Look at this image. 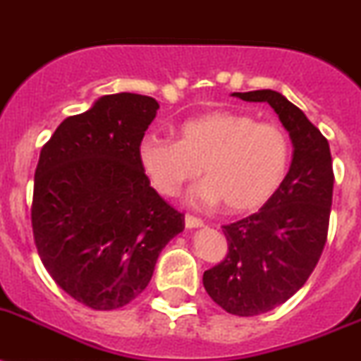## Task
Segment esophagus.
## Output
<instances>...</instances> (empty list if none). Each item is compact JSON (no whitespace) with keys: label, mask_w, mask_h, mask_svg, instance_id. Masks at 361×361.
Returning <instances> with one entry per match:
<instances>
[{"label":"esophagus","mask_w":361,"mask_h":361,"mask_svg":"<svg viewBox=\"0 0 361 361\" xmlns=\"http://www.w3.org/2000/svg\"><path fill=\"white\" fill-rule=\"evenodd\" d=\"M184 225H186V228H201L204 223L195 216H184Z\"/></svg>","instance_id":"34e87169"}]
</instances>
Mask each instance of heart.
<instances>
[{
    "instance_id": "1",
    "label": "heart",
    "mask_w": 361,
    "mask_h": 361,
    "mask_svg": "<svg viewBox=\"0 0 361 361\" xmlns=\"http://www.w3.org/2000/svg\"><path fill=\"white\" fill-rule=\"evenodd\" d=\"M290 160L291 144L282 127L234 110H210L183 121L178 142L149 134L138 144L140 168L160 195H175L201 168L207 180L188 193V202L221 201L225 212L238 216L275 197Z\"/></svg>"
}]
</instances>
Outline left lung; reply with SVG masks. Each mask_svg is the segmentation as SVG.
<instances>
[{
    "label": "left lung",
    "instance_id": "1",
    "mask_svg": "<svg viewBox=\"0 0 361 361\" xmlns=\"http://www.w3.org/2000/svg\"><path fill=\"white\" fill-rule=\"evenodd\" d=\"M232 95L267 103L293 144L281 190L256 214L223 227L227 256L202 275L216 305L232 315L251 317L286 302L317 266L329 232L334 171L326 138L284 95L275 90Z\"/></svg>",
    "mask_w": 361,
    "mask_h": 361
}]
</instances>
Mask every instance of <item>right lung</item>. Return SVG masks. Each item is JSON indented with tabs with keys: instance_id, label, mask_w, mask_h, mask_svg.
Returning a JSON list of instances; mask_svg holds the SVG:
<instances>
[{
	"instance_id": "add662e5",
	"label": "right lung",
	"mask_w": 361,
	"mask_h": 361,
	"mask_svg": "<svg viewBox=\"0 0 361 361\" xmlns=\"http://www.w3.org/2000/svg\"><path fill=\"white\" fill-rule=\"evenodd\" d=\"M157 110L149 95H103L62 121L40 151L35 243L53 281L88 308L136 299L164 247L184 231L183 214L154 192L138 162Z\"/></svg>"
}]
</instances>
